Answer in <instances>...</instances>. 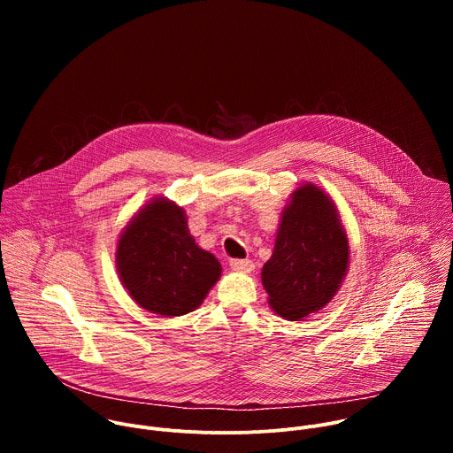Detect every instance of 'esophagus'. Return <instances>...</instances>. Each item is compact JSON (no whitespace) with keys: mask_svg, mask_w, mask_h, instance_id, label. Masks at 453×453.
Returning <instances> with one entry per match:
<instances>
[{"mask_svg":"<svg viewBox=\"0 0 453 453\" xmlns=\"http://www.w3.org/2000/svg\"><path fill=\"white\" fill-rule=\"evenodd\" d=\"M231 269L236 273H252L254 264L250 260H231Z\"/></svg>","mask_w":453,"mask_h":453,"instance_id":"esophagus-1","label":"esophagus"}]
</instances>
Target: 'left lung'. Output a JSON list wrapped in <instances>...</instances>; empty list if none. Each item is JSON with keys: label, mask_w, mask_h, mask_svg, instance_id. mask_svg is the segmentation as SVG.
<instances>
[{"label": "left lung", "mask_w": 453, "mask_h": 453, "mask_svg": "<svg viewBox=\"0 0 453 453\" xmlns=\"http://www.w3.org/2000/svg\"><path fill=\"white\" fill-rule=\"evenodd\" d=\"M349 267V242L328 193L306 182L281 211L271 260L262 269L269 306L288 320L325 308Z\"/></svg>", "instance_id": "left-lung-1"}]
</instances>
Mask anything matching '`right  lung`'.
I'll return each mask as SVG.
<instances>
[{
    "mask_svg": "<svg viewBox=\"0 0 453 453\" xmlns=\"http://www.w3.org/2000/svg\"><path fill=\"white\" fill-rule=\"evenodd\" d=\"M116 269L134 303L163 317L199 308L222 274L217 257L189 234L184 210L166 197L150 199L123 227Z\"/></svg>",
    "mask_w": 453,
    "mask_h": 453,
    "instance_id": "add662e5",
    "label": "right lung"
}]
</instances>
